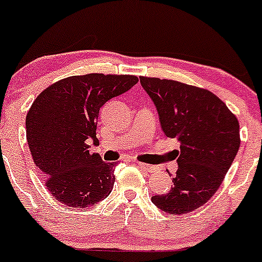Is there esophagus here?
I'll return each mask as SVG.
<instances>
[{
	"instance_id": "34e87169",
	"label": "esophagus",
	"mask_w": 262,
	"mask_h": 262,
	"mask_svg": "<svg viewBox=\"0 0 262 262\" xmlns=\"http://www.w3.org/2000/svg\"><path fill=\"white\" fill-rule=\"evenodd\" d=\"M134 165H136L137 167L142 168V170H143L144 172H148V173L156 172V167H155V166H150V165H147V163L138 162V161H136V162H134Z\"/></svg>"
}]
</instances>
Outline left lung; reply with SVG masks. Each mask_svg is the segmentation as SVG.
I'll return each mask as SVG.
<instances>
[{"label": "left lung", "instance_id": "obj_1", "mask_svg": "<svg viewBox=\"0 0 262 262\" xmlns=\"http://www.w3.org/2000/svg\"><path fill=\"white\" fill-rule=\"evenodd\" d=\"M155 104L166 137L180 142L179 168L171 190L152 196L168 214L204 205L221 186L239 149V124L210 91L172 80L139 77Z\"/></svg>", "mask_w": 262, "mask_h": 262}]
</instances>
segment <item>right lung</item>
<instances>
[{
    "mask_svg": "<svg viewBox=\"0 0 262 262\" xmlns=\"http://www.w3.org/2000/svg\"><path fill=\"white\" fill-rule=\"evenodd\" d=\"M138 82L136 76L90 73L44 90L26 115V139L50 194L72 208L101 202L114 186V162L90 152L99 112Z\"/></svg>",
    "mask_w": 262,
    "mask_h": 262,
    "instance_id": "right-lung-1",
    "label": "right lung"
}]
</instances>
